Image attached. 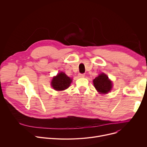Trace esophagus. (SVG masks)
Instances as JSON below:
<instances>
[{
    "mask_svg": "<svg viewBox=\"0 0 147 147\" xmlns=\"http://www.w3.org/2000/svg\"><path fill=\"white\" fill-rule=\"evenodd\" d=\"M84 76H85V75L84 74H78V76L79 78H83V77H84Z\"/></svg>",
    "mask_w": 147,
    "mask_h": 147,
    "instance_id": "1",
    "label": "esophagus"
}]
</instances>
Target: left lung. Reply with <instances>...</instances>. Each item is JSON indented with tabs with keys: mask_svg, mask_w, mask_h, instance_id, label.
Instances as JSON below:
<instances>
[{
	"mask_svg": "<svg viewBox=\"0 0 147 147\" xmlns=\"http://www.w3.org/2000/svg\"><path fill=\"white\" fill-rule=\"evenodd\" d=\"M93 84L97 91L100 94H107L112 88V82L107 75L104 73L99 74L93 80Z\"/></svg>",
	"mask_w": 147,
	"mask_h": 147,
	"instance_id": "8db88e82",
	"label": "left lung"
}]
</instances>
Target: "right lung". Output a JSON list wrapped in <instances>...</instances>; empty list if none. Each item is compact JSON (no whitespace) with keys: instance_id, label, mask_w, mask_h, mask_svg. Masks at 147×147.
I'll use <instances>...</instances> for the list:
<instances>
[{"instance_id":"add662e5","label":"right lung","mask_w":147,"mask_h":147,"mask_svg":"<svg viewBox=\"0 0 147 147\" xmlns=\"http://www.w3.org/2000/svg\"><path fill=\"white\" fill-rule=\"evenodd\" d=\"M72 79L68 77L64 72H60L53 78L51 86L55 90H64L69 87Z\"/></svg>"}]
</instances>
